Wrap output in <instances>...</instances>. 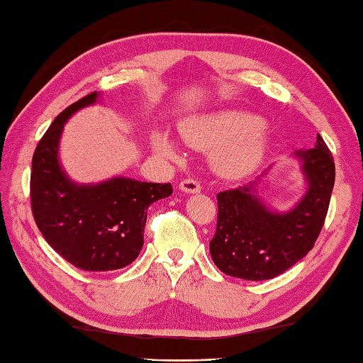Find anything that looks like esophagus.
I'll list each match as a JSON object with an SVG mask.
<instances>
[{
    "label": "esophagus",
    "instance_id": "esophagus-1",
    "mask_svg": "<svg viewBox=\"0 0 363 363\" xmlns=\"http://www.w3.org/2000/svg\"><path fill=\"white\" fill-rule=\"evenodd\" d=\"M179 189L186 194H199L201 191V187H199V182L194 177H189V179H184L179 184Z\"/></svg>",
    "mask_w": 363,
    "mask_h": 363
}]
</instances>
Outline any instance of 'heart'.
I'll return each mask as SVG.
<instances>
[{"mask_svg": "<svg viewBox=\"0 0 363 363\" xmlns=\"http://www.w3.org/2000/svg\"><path fill=\"white\" fill-rule=\"evenodd\" d=\"M181 137L198 150H213L212 164L225 177H243L252 173L269 145L267 129L257 115L246 111H221L189 118L181 125ZM152 146L167 157H177V146L165 130L152 135Z\"/></svg>", "mask_w": 363, "mask_h": 363, "instance_id": "b5f03b06", "label": "heart"}]
</instances>
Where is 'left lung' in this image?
Listing matches in <instances>:
<instances>
[{
  "label": "left lung",
  "instance_id": "1",
  "mask_svg": "<svg viewBox=\"0 0 363 363\" xmlns=\"http://www.w3.org/2000/svg\"><path fill=\"white\" fill-rule=\"evenodd\" d=\"M309 184L289 212H272L256 196L257 181L220 191L217 230L211 240L213 264L228 276L267 281L287 272L309 252L325 225L335 181V164L323 137L311 150H298Z\"/></svg>",
  "mask_w": 363,
  "mask_h": 363
}]
</instances>
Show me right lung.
I'll return each instance as SVG.
<instances>
[{"label": "right lung", "instance_id": "add662e5", "mask_svg": "<svg viewBox=\"0 0 363 363\" xmlns=\"http://www.w3.org/2000/svg\"><path fill=\"white\" fill-rule=\"evenodd\" d=\"M94 91L60 112L38 142L30 169V209L51 248L84 272H111L137 259L146 211L173 194L169 184L113 177L78 186L59 164V138L76 111L96 101Z\"/></svg>", "mask_w": 363, "mask_h": 363}]
</instances>
